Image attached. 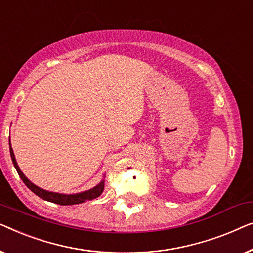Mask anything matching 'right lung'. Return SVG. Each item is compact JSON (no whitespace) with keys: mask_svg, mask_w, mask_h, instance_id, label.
<instances>
[{"mask_svg":"<svg viewBox=\"0 0 253 253\" xmlns=\"http://www.w3.org/2000/svg\"><path fill=\"white\" fill-rule=\"evenodd\" d=\"M10 145V155H11V159L13 165H15L17 172H18L20 179L23 180V182L26 184L27 188H30V190L33 191V193L37 195L44 201L55 203V204H59V205H73V204H80V203L87 202V201H91L96 197H98L99 195L103 193L104 190V180H102L97 186L92 188V189H89L87 191H83V193L79 194H72V195H65V194H58V193H52V191H48L44 189H41L38 186H35L34 183H32L30 180L27 179L26 176L24 175V173L21 172L18 164L16 162L15 155H13V150L11 148V143H9Z\"/></svg>","mask_w":253,"mask_h":253,"instance_id":"obj_1","label":"right lung"}]
</instances>
